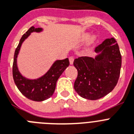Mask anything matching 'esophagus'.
Listing matches in <instances>:
<instances>
[{
	"mask_svg": "<svg viewBox=\"0 0 134 134\" xmlns=\"http://www.w3.org/2000/svg\"><path fill=\"white\" fill-rule=\"evenodd\" d=\"M69 63H70V65H73L74 63V58L73 57H70L69 58Z\"/></svg>",
	"mask_w": 134,
	"mask_h": 134,
	"instance_id": "obj_1",
	"label": "esophagus"
}]
</instances>
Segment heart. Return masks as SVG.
<instances>
[{"label": "heart", "instance_id": "1", "mask_svg": "<svg viewBox=\"0 0 134 134\" xmlns=\"http://www.w3.org/2000/svg\"><path fill=\"white\" fill-rule=\"evenodd\" d=\"M90 37H91V36H90V35L86 34V35H85L84 36V37H83V39H84V41L88 40V39H90Z\"/></svg>", "mask_w": 134, "mask_h": 134}]
</instances>
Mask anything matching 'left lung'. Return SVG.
<instances>
[{
    "instance_id": "obj_1",
    "label": "left lung",
    "mask_w": 134,
    "mask_h": 134,
    "mask_svg": "<svg viewBox=\"0 0 134 134\" xmlns=\"http://www.w3.org/2000/svg\"><path fill=\"white\" fill-rule=\"evenodd\" d=\"M95 58L82 57L76 58L74 67L77 77L74 89L86 99L96 100L108 95L119 80L121 67V55L113 37L106 39L95 48Z\"/></svg>"
}]
</instances>
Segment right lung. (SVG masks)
<instances>
[{"instance_id": "1", "label": "right lung", "mask_w": 134, "mask_h": 134, "mask_svg": "<svg viewBox=\"0 0 134 134\" xmlns=\"http://www.w3.org/2000/svg\"><path fill=\"white\" fill-rule=\"evenodd\" d=\"M43 31L42 28L31 27L20 39L13 58V77L15 85L22 95L35 102H42L52 96L57 80L69 65L68 58L55 60L46 74L36 79L27 78L20 73L18 67V57L22 43L32 32H41Z\"/></svg>"}]
</instances>
